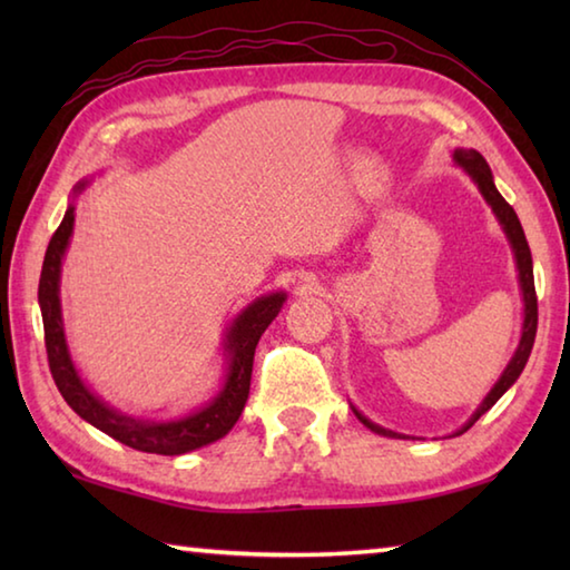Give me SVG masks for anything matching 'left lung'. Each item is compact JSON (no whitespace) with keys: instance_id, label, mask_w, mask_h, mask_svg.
I'll list each match as a JSON object with an SVG mask.
<instances>
[{"instance_id":"obj_1","label":"left lung","mask_w":570,"mask_h":570,"mask_svg":"<svg viewBox=\"0 0 570 570\" xmlns=\"http://www.w3.org/2000/svg\"><path fill=\"white\" fill-rule=\"evenodd\" d=\"M455 160L460 163L462 168H465L472 180L478 183V188L482 190V196H485V200L490 206H493L495 216L500 224H503L505 234L510 238V244H513V250H515V262H518V274H520V288H523V302H525V322H523V336H520V346L513 360H510V364L505 366L503 377L498 380V384L493 390H490V394L485 400H482V404L478 407V412L472 414L470 422L462 428L458 435H462V432H468L472 424H475L482 414H485L493 404L503 397V394L508 392L510 384H513L520 372H523V366L528 362L530 356V350H533V342H535V332H538V296H535V282H533V258H530V248H528V240H525V234H523V226H520V220L515 216L513 206L508 204V200L500 196L495 183H493V173H490L485 158L480 156L478 150H455ZM356 417H360L366 428H370L372 432H380V435H387V438H400L397 432L392 430H384L380 428V424H374L364 417V414L356 412Z\"/></svg>"}]
</instances>
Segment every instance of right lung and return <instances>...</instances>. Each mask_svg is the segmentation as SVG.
<instances>
[{
	"label": "right lung",
	"instance_id": "obj_1",
	"mask_svg": "<svg viewBox=\"0 0 570 570\" xmlns=\"http://www.w3.org/2000/svg\"><path fill=\"white\" fill-rule=\"evenodd\" d=\"M72 224L75 208L70 206L62 218V224L57 226L50 238L40 274V308L45 324L47 362H50L52 380L65 402L70 404L82 420H88L95 428L102 430L105 435H110L112 440H118L132 450L153 452V455H183V452L204 448L208 442H216L228 435V430L234 428L248 400L256 344L266 332V326L274 322V316L278 314V308H282L286 296L268 294L256 298V302L238 316L236 324L230 326L226 342V350L230 356L226 384L224 390L218 392V397L214 402H208L204 410L170 422H142L125 417V414L110 410L108 404H102L88 387H85L82 380L77 377L70 354H67L60 316V264L67 240H70L72 234Z\"/></svg>",
	"mask_w": 570,
	"mask_h": 570
}]
</instances>
